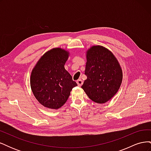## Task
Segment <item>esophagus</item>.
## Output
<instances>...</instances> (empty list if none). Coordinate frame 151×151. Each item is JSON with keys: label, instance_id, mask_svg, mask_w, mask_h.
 Masks as SVG:
<instances>
[{"label": "esophagus", "instance_id": "34e87169", "mask_svg": "<svg viewBox=\"0 0 151 151\" xmlns=\"http://www.w3.org/2000/svg\"><path fill=\"white\" fill-rule=\"evenodd\" d=\"M77 85H78V86H81L82 85H83V80H81V79L77 80Z\"/></svg>", "mask_w": 151, "mask_h": 151}]
</instances>
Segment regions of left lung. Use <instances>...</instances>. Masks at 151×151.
I'll use <instances>...</instances> for the list:
<instances>
[{
    "label": "left lung",
    "mask_w": 151,
    "mask_h": 151,
    "mask_svg": "<svg viewBox=\"0 0 151 151\" xmlns=\"http://www.w3.org/2000/svg\"><path fill=\"white\" fill-rule=\"evenodd\" d=\"M86 57L87 79L81 88L94 102L106 103L115 95L122 84L120 65L109 50L99 45L90 48Z\"/></svg>",
    "instance_id": "left-lung-1"
}]
</instances>
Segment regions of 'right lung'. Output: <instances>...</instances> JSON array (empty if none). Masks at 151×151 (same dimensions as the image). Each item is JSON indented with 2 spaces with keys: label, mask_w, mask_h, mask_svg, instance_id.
Masks as SVG:
<instances>
[{
  "label": "right lung",
  "mask_w": 151,
  "mask_h": 151,
  "mask_svg": "<svg viewBox=\"0 0 151 151\" xmlns=\"http://www.w3.org/2000/svg\"><path fill=\"white\" fill-rule=\"evenodd\" d=\"M68 52L53 48L40 58L31 72L30 84L36 99L43 106L58 109L65 103L77 84L65 69Z\"/></svg>",
  "instance_id": "right-lung-1"
}]
</instances>
